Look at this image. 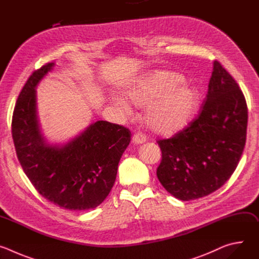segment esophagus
I'll use <instances>...</instances> for the list:
<instances>
[{
    "label": "esophagus",
    "instance_id": "esophagus-1",
    "mask_svg": "<svg viewBox=\"0 0 259 259\" xmlns=\"http://www.w3.org/2000/svg\"><path fill=\"white\" fill-rule=\"evenodd\" d=\"M146 141V137L141 133H135L132 137V142L135 144H140Z\"/></svg>",
    "mask_w": 259,
    "mask_h": 259
}]
</instances>
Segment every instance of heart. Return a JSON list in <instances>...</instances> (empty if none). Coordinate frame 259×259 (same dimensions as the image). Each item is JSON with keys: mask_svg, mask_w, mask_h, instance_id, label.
<instances>
[{"mask_svg": "<svg viewBox=\"0 0 259 259\" xmlns=\"http://www.w3.org/2000/svg\"><path fill=\"white\" fill-rule=\"evenodd\" d=\"M183 78L173 71H157L131 84L125 94L138 106H145L144 121L154 132L172 135L186 128L200 106V93L194 86L182 84ZM125 110L128 102L115 101Z\"/></svg>", "mask_w": 259, "mask_h": 259, "instance_id": "obj_1", "label": "heart"}]
</instances>
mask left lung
I'll return each mask as SVG.
<instances>
[{
  "label": "left lung",
  "instance_id": "1",
  "mask_svg": "<svg viewBox=\"0 0 259 259\" xmlns=\"http://www.w3.org/2000/svg\"><path fill=\"white\" fill-rule=\"evenodd\" d=\"M248 108L229 71L215 60L198 116L171 138L158 140L162 160L157 176L182 201L215 192L229 180L244 151Z\"/></svg>",
  "mask_w": 259,
  "mask_h": 259
}]
</instances>
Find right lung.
I'll use <instances>...</instances> for the list:
<instances>
[{"mask_svg": "<svg viewBox=\"0 0 259 259\" xmlns=\"http://www.w3.org/2000/svg\"><path fill=\"white\" fill-rule=\"evenodd\" d=\"M52 66L50 62L34 70L19 93L12 117L16 155L45 199L63 209H92L112 190L131 132L121 125L97 121L65 145L45 143L36 121L34 87Z\"/></svg>", "mask_w": 259, "mask_h": 259, "instance_id": "obj_1", "label": "right lung"}]
</instances>
